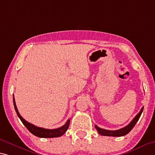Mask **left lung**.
<instances>
[{"label":"left lung","instance_id":"1","mask_svg":"<svg viewBox=\"0 0 155 155\" xmlns=\"http://www.w3.org/2000/svg\"><path fill=\"white\" fill-rule=\"evenodd\" d=\"M143 110V107H142V108L140 110V112L136 115L133 119L132 120V121L130 123V124L126 126V127H123L119 130H105L103 128H101V127H98L97 125H95V127L97 129L98 132L101 134L103 135V136H110V137H122L124 136V135L127 134L129 133L132 130V129L133 128L135 124H137V122L138 121L140 117H141V113Z\"/></svg>","mask_w":155,"mask_h":155}]
</instances>
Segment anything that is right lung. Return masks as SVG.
Instances as JSON below:
<instances>
[{"mask_svg": "<svg viewBox=\"0 0 155 155\" xmlns=\"http://www.w3.org/2000/svg\"><path fill=\"white\" fill-rule=\"evenodd\" d=\"M13 102H14V108H15L16 112L19 119H21V121L23 123V125L25 126L27 128H28V130L31 132V134L35 135L36 137H42V138H53V137H58L62 136L63 134H64L65 132L67 131L68 129L69 125H70V119H69L65 123V125H63V126L61 127H58V128L56 129H45L43 128V127H37L34 125L30 124V123L28 122L25 121L23 117L21 116V114H19L18 111V109H17L16 102H15V99H14V97L13 96Z\"/></svg>", "mask_w": 155, "mask_h": 155, "instance_id": "add662e5", "label": "right lung"}]
</instances>
